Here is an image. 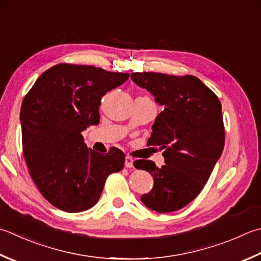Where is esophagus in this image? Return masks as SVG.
Listing matches in <instances>:
<instances>
[{
	"mask_svg": "<svg viewBox=\"0 0 261 261\" xmlns=\"http://www.w3.org/2000/svg\"><path fill=\"white\" fill-rule=\"evenodd\" d=\"M124 164H125V167H127V168L134 167V158L130 157V156H126Z\"/></svg>",
	"mask_w": 261,
	"mask_h": 261,
	"instance_id": "esophagus-1",
	"label": "esophagus"
}]
</instances>
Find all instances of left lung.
I'll return each mask as SVG.
<instances>
[{"label":"left lung","mask_w":261,"mask_h":261,"mask_svg":"<svg viewBox=\"0 0 261 261\" xmlns=\"http://www.w3.org/2000/svg\"><path fill=\"white\" fill-rule=\"evenodd\" d=\"M131 79L155 96L164 110L156 117L147 146L164 149L165 165L138 160L149 172L154 188L141 201L158 213L186 207L205 187L225 145L222 105L213 90L195 75L134 72Z\"/></svg>","instance_id":"left-lung-1"}]
</instances>
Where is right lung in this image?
Masks as SVG:
<instances>
[{"label":"right lung","instance_id":"right-lung-1","mask_svg":"<svg viewBox=\"0 0 261 261\" xmlns=\"http://www.w3.org/2000/svg\"><path fill=\"white\" fill-rule=\"evenodd\" d=\"M129 75L60 63L46 70L24 96L20 121L25 164L43 197L61 211L93 207L107 176L123 168V151L89 150L81 132L98 123L101 97Z\"/></svg>","mask_w":261,"mask_h":261}]
</instances>
